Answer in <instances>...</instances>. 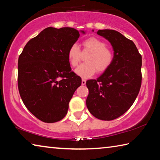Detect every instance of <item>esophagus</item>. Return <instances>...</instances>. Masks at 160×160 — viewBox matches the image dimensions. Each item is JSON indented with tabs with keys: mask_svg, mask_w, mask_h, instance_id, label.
I'll use <instances>...</instances> for the list:
<instances>
[{
	"mask_svg": "<svg viewBox=\"0 0 160 160\" xmlns=\"http://www.w3.org/2000/svg\"><path fill=\"white\" fill-rule=\"evenodd\" d=\"M85 84H86V80L82 79V85H85Z\"/></svg>",
	"mask_w": 160,
	"mask_h": 160,
	"instance_id": "esophagus-1",
	"label": "esophagus"
}]
</instances>
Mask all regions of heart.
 Masks as SVG:
<instances>
[{
  "instance_id": "b5f03b06",
  "label": "heart",
  "mask_w": 160,
  "mask_h": 160,
  "mask_svg": "<svg viewBox=\"0 0 160 160\" xmlns=\"http://www.w3.org/2000/svg\"><path fill=\"white\" fill-rule=\"evenodd\" d=\"M84 52H90L87 56V63L80 65L75 69L78 75L83 78H89L93 76L96 71L102 72L106 70L113 60V54L109 48H107L106 43L96 37L87 39L82 43ZM68 60L72 67H76L79 64L81 58V51L79 46L73 44L68 51Z\"/></svg>"
}]
</instances>
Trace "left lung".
Listing matches in <instances>:
<instances>
[{
	"mask_svg": "<svg viewBox=\"0 0 160 160\" xmlns=\"http://www.w3.org/2000/svg\"><path fill=\"white\" fill-rule=\"evenodd\" d=\"M97 34L110 42L113 60L99 78L86 82L89 90L86 105L94 117L111 121L126 112L139 93L142 56L133 42L120 32L99 29Z\"/></svg>",
	"mask_w": 160,
	"mask_h": 160,
	"instance_id": "obj_1",
	"label": "left lung"
}]
</instances>
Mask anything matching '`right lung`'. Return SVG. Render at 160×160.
<instances>
[{"instance_id":"1","label":"right lung","mask_w":160,"mask_h":160,"mask_svg":"<svg viewBox=\"0 0 160 160\" xmlns=\"http://www.w3.org/2000/svg\"><path fill=\"white\" fill-rule=\"evenodd\" d=\"M85 32L71 28H47L27 43L18 58V89L25 107L45 123L67 114L68 104L81 85L71 71L68 51Z\"/></svg>"}]
</instances>
